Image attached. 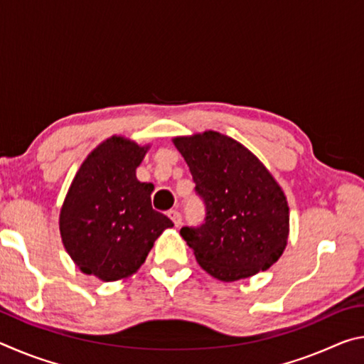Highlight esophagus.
I'll return each mask as SVG.
<instances>
[{"label":"esophagus","instance_id":"34e87169","mask_svg":"<svg viewBox=\"0 0 364 364\" xmlns=\"http://www.w3.org/2000/svg\"><path fill=\"white\" fill-rule=\"evenodd\" d=\"M168 218L173 221V225L175 226H180L181 223H183V217H181V213L180 212H176V210H170L168 212Z\"/></svg>","mask_w":364,"mask_h":364}]
</instances>
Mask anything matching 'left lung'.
<instances>
[{
  "label": "left lung",
  "mask_w": 364,
  "mask_h": 364,
  "mask_svg": "<svg viewBox=\"0 0 364 364\" xmlns=\"http://www.w3.org/2000/svg\"><path fill=\"white\" fill-rule=\"evenodd\" d=\"M186 160L204 221L181 228L197 263L220 281L267 271L289 236L286 196L249 149L217 132L175 138Z\"/></svg>",
  "instance_id": "1"
}]
</instances>
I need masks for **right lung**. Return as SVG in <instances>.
Here are the masks:
<instances>
[{"instance_id": "obj_1", "label": "right lung", "mask_w": 364, "mask_h": 364, "mask_svg": "<svg viewBox=\"0 0 364 364\" xmlns=\"http://www.w3.org/2000/svg\"><path fill=\"white\" fill-rule=\"evenodd\" d=\"M147 147L112 136L80 167L60 208V237L80 269L117 281L144 263L173 223L151 204V183L136 180Z\"/></svg>"}]
</instances>
